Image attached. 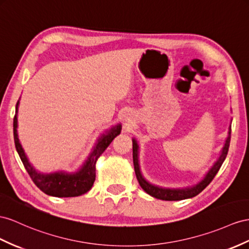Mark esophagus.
Wrapping results in <instances>:
<instances>
[{"instance_id": "34e87169", "label": "esophagus", "mask_w": 249, "mask_h": 249, "mask_svg": "<svg viewBox=\"0 0 249 249\" xmlns=\"http://www.w3.org/2000/svg\"><path fill=\"white\" fill-rule=\"evenodd\" d=\"M128 120H129V119H128Z\"/></svg>"}]
</instances>
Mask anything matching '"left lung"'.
<instances>
[{"instance_id": "obj_1", "label": "left lung", "mask_w": 249, "mask_h": 249, "mask_svg": "<svg viewBox=\"0 0 249 249\" xmlns=\"http://www.w3.org/2000/svg\"><path fill=\"white\" fill-rule=\"evenodd\" d=\"M231 125L229 126V128H228V137L226 139L224 146H223L218 161H216L213 164V166L209 169L206 176L204 177V179L201 182L196 184V185L190 186V187H185V188H163V187L152 185V184L146 181L143 178L141 171H140L139 158H138L139 145L136 141V139H132L133 166H135V173H136L140 186H141L146 191V193L150 195L151 196L157 197V199H160V200H165V201L185 200V199H189V197H193V196H196V195H199L201 191L204 188H206V186H208V184L213 181L214 176L218 174L219 169L221 168L223 162H224V160L226 159L228 148H229V143H231Z\"/></svg>"}]
</instances>
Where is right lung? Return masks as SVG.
I'll use <instances>...</instances> for the list:
<instances>
[{
	"mask_svg": "<svg viewBox=\"0 0 249 249\" xmlns=\"http://www.w3.org/2000/svg\"><path fill=\"white\" fill-rule=\"evenodd\" d=\"M18 101L16 107V112H18ZM18 119L17 113L14 118V137L15 144L18 156L21 158V161L25 169L27 170L31 180L34 181L36 185L39 187L43 193L48 196H58V197H68V196H78L86 194L93 185L95 180V163L99 157L103 154L104 150L109 146L112 140L120 135L122 126L118 124L111 127L109 130L102 135L98 143L95 144L93 150L87 158V160L82 165V167L75 171V173H66V171H56L52 174H43L37 171L33 165L28 161V159L25 155L22 145L18 141Z\"/></svg>",
	"mask_w": 249,
	"mask_h": 249,
	"instance_id": "1",
	"label": "right lung"
}]
</instances>
